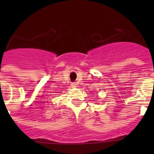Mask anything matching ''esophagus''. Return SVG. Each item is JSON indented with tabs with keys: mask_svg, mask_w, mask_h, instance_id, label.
<instances>
[{
	"mask_svg": "<svg viewBox=\"0 0 154 154\" xmlns=\"http://www.w3.org/2000/svg\"><path fill=\"white\" fill-rule=\"evenodd\" d=\"M71 87H72V88H76L77 85H76V84L75 83V82H72V83L71 84Z\"/></svg>",
	"mask_w": 154,
	"mask_h": 154,
	"instance_id": "esophagus-1",
	"label": "esophagus"
}]
</instances>
